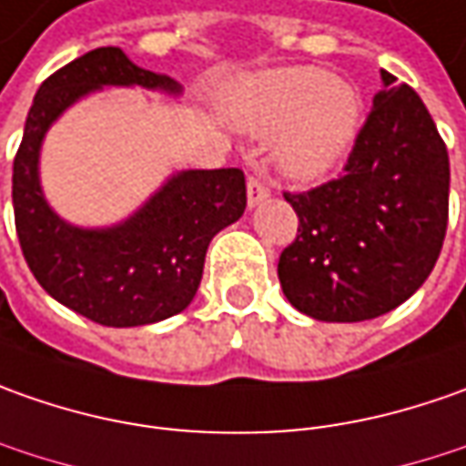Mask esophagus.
<instances>
[{
  "instance_id": "34e87169",
  "label": "esophagus",
  "mask_w": 466,
  "mask_h": 466,
  "mask_svg": "<svg viewBox=\"0 0 466 466\" xmlns=\"http://www.w3.org/2000/svg\"><path fill=\"white\" fill-rule=\"evenodd\" d=\"M270 196V190H268V185L260 180V177H249L248 180V203L249 208H255L258 203H263L265 198Z\"/></svg>"
}]
</instances>
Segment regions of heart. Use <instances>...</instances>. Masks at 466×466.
Wrapping results in <instances>:
<instances>
[{
    "mask_svg": "<svg viewBox=\"0 0 466 466\" xmlns=\"http://www.w3.org/2000/svg\"><path fill=\"white\" fill-rule=\"evenodd\" d=\"M229 116L249 137H276L273 162L291 180H319L361 131V89L322 66L255 74L234 89Z\"/></svg>",
    "mask_w": 466,
    "mask_h": 466,
    "instance_id": "heart-1",
    "label": "heart"
}]
</instances>
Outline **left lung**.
Segmentation results:
<instances>
[{
    "label": "left lung",
    "instance_id": "obj_1",
    "mask_svg": "<svg viewBox=\"0 0 466 466\" xmlns=\"http://www.w3.org/2000/svg\"><path fill=\"white\" fill-rule=\"evenodd\" d=\"M381 82L343 175L286 193L299 234L279 260L281 289L322 322H363L408 301L446 234V144L415 89L384 69Z\"/></svg>",
    "mask_w": 466,
    "mask_h": 466
}]
</instances>
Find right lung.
<instances>
[{
  "mask_svg": "<svg viewBox=\"0 0 466 466\" xmlns=\"http://www.w3.org/2000/svg\"><path fill=\"white\" fill-rule=\"evenodd\" d=\"M105 87H183L137 66L107 46L51 74L33 97L12 167V206L20 248L43 289L105 328H138L183 312L203 276L208 242L245 214L242 169H183L128 218L113 227H74L48 206L41 147L64 110Z\"/></svg>",
  "mask_w": 466,
  "mask_h": 466,
  "instance_id": "1",
  "label": "right lung"
}]
</instances>
